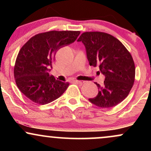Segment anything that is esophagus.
Listing matches in <instances>:
<instances>
[{
    "label": "esophagus",
    "instance_id": "esophagus-1",
    "mask_svg": "<svg viewBox=\"0 0 151 151\" xmlns=\"http://www.w3.org/2000/svg\"><path fill=\"white\" fill-rule=\"evenodd\" d=\"M74 82L77 83V84H82L83 83H84V81H80V80H74Z\"/></svg>",
    "mask_w": 151,
    "mask_h": 151
}]
</instances>
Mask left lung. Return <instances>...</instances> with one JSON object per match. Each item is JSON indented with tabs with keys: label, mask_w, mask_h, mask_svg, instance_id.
<instances>
[{
	"label": "left lung",
	"mask_w": 151,
	"mask_h": 151,
	"mask_svg": "<svg viewBox=\"0 0 151 151\" xmlns=\"http://www.w3.org/2000/svg\"><path fill=\"white\" fill-rule=\"evenodd\" d=\"M77 41L85 46L90 66H99L105 76L103 86L95 83L98 94L89 101L108 109L124 101L133 87L136 73L133 58L125 46L114 36L101 32H84Z\"/></svg>",
	"instance_id": "8db88e82"
}]
</instances>
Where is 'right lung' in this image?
I'll return each instance as SVG.
<instances>
[{
  "label": "right lung",
  "instance_id": "right-lung-1",
  "mask_svg": "<svg viewBox=\"0 0 151 151\" xmlns=\"http://www.w3.org/2000/svg\"><path fill=\"white\" fill-rule=\"evenodd\" d=\"M79 31H50L31 37L19 51L14 77L20 91L31 101L47 104L66 91L68 82L57 80L49 72L59 49L72 44Z\"/></svg>",
  "mask_w": 151,
  "mask_h": 151
}]
</instances>
